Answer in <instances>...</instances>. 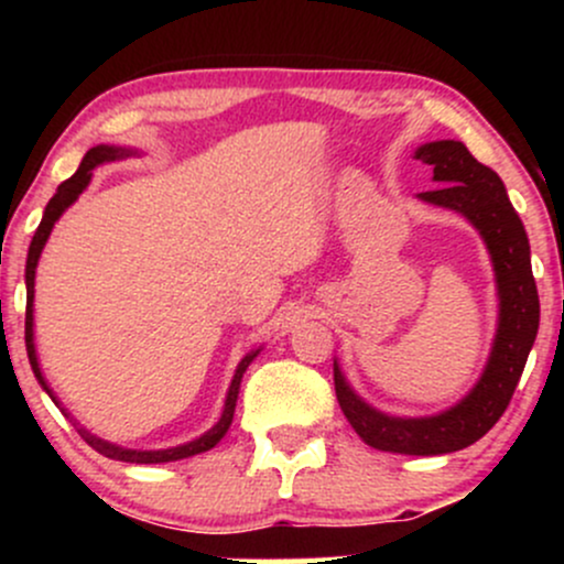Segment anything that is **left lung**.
Returning <instances> with one entry per match:
<instances>
[{"label": "left lung", "instance_id": "1", "mask_svg": "<svg viewBox=\"0 0 564 564\" xmlns=\"http://www.w3.org/2000/svg\"><path fill=\"white\" fill-rule=\"evenodd\" d=\"M416 159L432 166L440 187L419 193V198L445 209L462 212L482 232L494 257L501 323L482 379L467 398L451 411L430 419H394L368 408L347 387L334 364V390L352 430L371 448L408 453V456H440L477 443L507 411L517 381L525 371L530 347L539 334V289L530 268V243L507 196L501 177L477 161L464 142L437 140L416 151Z\"/></svg>", "mask_w": 564, "mask_h": 564}]
</instances>
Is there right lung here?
<instances>
[{
  "label": "right lung",
  "instance_id": "right-lung-1",
  "mask_svg": "<svg viewBox=\"0 0 564 564\" xmlns=\"http://www.w3.org/2000/svg\"><path fill=\"white\" fill-rule=\"evenodd\" d=\"M119 156H124V151H119V148H108V145H97V148H93V151H87V156L82 159V166H79V170H76V174H70L66 183L57 185V193H55L53 198H50L47 209H44L42 223H39V228L34 232V241H31V246H29V262H25V349H29L31 368H34L36 379L42 381L44 390H47V384H44L42 373H39L36 352H34V275H36L39 254H42L44 243H47V236H50V230H53V225L57 223V217H61L63 212H66L68 206L74 204L76 196H79L84 187H87L89 177H93L95 166H100L102 161H113V159H119ZM254 355L243 358L241 366H238L236 379H232V384H230L228 400H225L223 419H219V422L212 426V430L206 432L204 437L193 440V443L180 445V448H170V451H124V448H116V445H111V443H102V440H97L95 435H89V432L82 430V426L76 432H79L84 443L93 445L97 453H102V456H108V458H116V462H129V464L177 462V458L196 456V453H204V451L215 448L219 440L225 437L228 426L232 424V411H236V400H238V384H241V377H243L246 366L251 364V358H254ZM50 398H53V392H50Z\"/></svg>",
  "mask_w": 564,
  "mask_h": 564
}]
</instances>
